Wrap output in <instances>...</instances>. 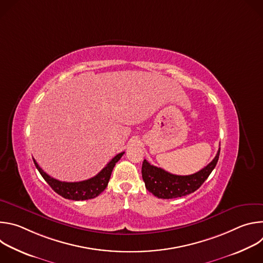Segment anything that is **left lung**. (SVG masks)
Listing matches in <instances>:
<instances>
[{
    "label": "left lung",
    "mask_w": 263,
    "mask_h": 263,
    "mask_svg": "<svg viewBox=\"0 0 263 263\" xmlns=\"http://www.w3.org/2000/svg\"><path fill=\"white\" fill-rule=\"evenodd\" d=\"M220 147L214 159L204 168L189 176H178L171 174L160 167L149 164L145 159L142 162L141 174L145 189L159 199H175L196 192L209 177L215 167Z\"/></svg>",
    "instance_id": "left-lung-1"
}]
</instances>
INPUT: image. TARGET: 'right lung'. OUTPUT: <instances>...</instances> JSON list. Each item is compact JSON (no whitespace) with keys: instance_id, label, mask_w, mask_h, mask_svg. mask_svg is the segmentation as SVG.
<instances>
[{"instance_id":"obj_1","label":"right lung","mask_w":263,"mask_h":263,"mask_svg":"<svg viewBox=\"0 0 263 263\" xmlns=\"http://www.w3.org/2000/svg\"><path fill=\"white\" fill-rule=\"evenodd\" d=\"M124 153L125 152H122L118 154L115 158H112V160L97 176L80 182H63L54 179L40 167L35 159H33V161L36 168L39 170L43 178L52 187V190L55 193L68 200L84 201L93 199L104 192L108 185L112 170H114L116 163L122 158Z\"/></svg>"}]
</instances>
